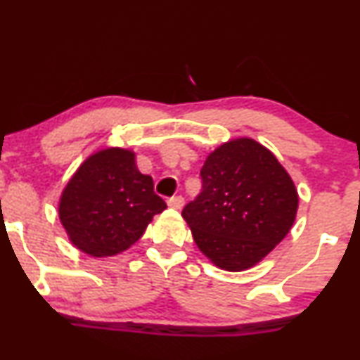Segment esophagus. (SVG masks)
Here are the masks:
<instances>
[{"label": "esophagus", "mask_w": 360, "mask_h": 360, "mask_svg": "<svg viewBox=\"0 0 360 360\" xmlns=\"http://www.w3.org/2000/svg\"><path fill=\"white\" fill-rule=\"evenodd\" d=\"M167 205H169V207H172V210H181V207H183V205H184V198L183 196L169 198Z\"/></svg>", "instance_id": "34e87169"}]
</instances>
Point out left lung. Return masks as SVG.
<instances>
[{
  "instance_id": "1",
  "label": "left lung",
  "mask_w": 360,
  "mask_h": 360,
  "mask_svg": "<svg viewBox=\"0 0 360 360\" xmlns=\"http://www.w3.org/2000/svg\"><path fill=\"white\" fill-rule=\"evenodd\" d=\"M202 191L183 210L198 248L216 266L257 265L288 235L298 194L266 147L243 137L219 146L201 167Z\"/></svg>"
}]
</instances>
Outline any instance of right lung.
I'll return each mask as SVG.
<instances>
[{
  "label": "right lung",
  "mask_w": 360,
  "mask_h": 360,
  "mask_svg": "<svg viewBox=\"0 0 360 360\" xmlns=\"http://www.w3.org/2000/svg\"><path fill=\"white\" fill-rule=\"evenodd\" d=\"M166 207L132 150L110 147L90 155L68 181L58 214L72 243L102 258L131 248Z\"/></svg>",
  "instance_id": "1"
}]
</instances>
